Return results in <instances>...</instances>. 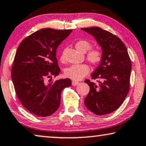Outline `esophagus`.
<instances>
[{"instance_id":"obj_1","label":"esophagus","mask_w":146,"mask_h":146,"mask_svg":"<svg viewBox=\"0 0 146 146\" xmlns=\"http://www.w3.org/2000/svg\"><path fill=\"white\" fill-rule=\"evenodd\" d=\"M79 83L78 81H74L72 82V85L73 86H77V85H79Z\"/></svg>"}]
</instances>
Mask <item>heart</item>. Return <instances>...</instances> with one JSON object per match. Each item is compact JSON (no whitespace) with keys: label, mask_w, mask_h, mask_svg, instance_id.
<instances>
[{"label":"heart","mask_w":146,"mask_h":146,"mask_svg":"<svg viewBox=\"0 0 146 146\" xmlns=\"http://www.w3.org/2000/svg\"><path fill=\"white\" fill-rule=\"evenodd\" d=\"M75 48L79 52L86 53L91 48L89 42L85 40H79L75 44ZM102 57V53L98 49L91 50L87 54V60L93 65H97L100 62ZM61 60H64V56H61ZM89 72V67L85 64L73 65L65 71V75L69 79L79 81L87 75Z\"/></svg>","instance_id":"obj_1"}]
</instances>
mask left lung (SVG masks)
<instances>
[{
  "instance_id": "8db88e82",
  "label": "left lung",
  "mask_w": 146,
  "mask_h": 146,
  "mask_svg": "<svg viewBox=\"0 0 146 146\" xmlns=\"http://www.w3.org/2000/svg\"><path fill=\"white\" fill-rule=\"evenodd\" d=\"M93 36L101 47L100 65L91 75L98 83L85 81L90 91L85 98L88 109L96 115L107 114L121 106L130 89L132 63L126 46L118 37L99 27L81 28Z\"/></svg>"
}]
</instances>
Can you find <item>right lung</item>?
I'll list each match as a JSON object with an SVG mask.
<instances>
[{
	"label": "right lung",
	"instance_id": "right-lung-1",
	"mask_svg": "<svg viewBox=\"0 0 146 146\" xmlns=\"http://www.w3.org/2000/svg\"><path fill=\"white\" fill-rule=\"evenodd\" d=\"M72 30L45 28L33 33L20 43L12 67V80L21 104L31 113L46 117L58 109L61 93L71 81L48 82L60 73L56 58L58 46Z\"/></svg>",
	"mask_w": 146,
	"mask_h": 146
}]
</instances>
